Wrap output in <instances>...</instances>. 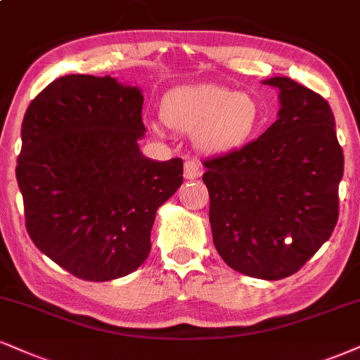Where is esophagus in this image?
<instances>
[{
  "mask_svg": "<svg viewBox=\"0 0 360 360\" xmlns=\"http://www.w3.org/2000/svg\"><path fill=\"white\" fill-rule=\"evenodd\" d=\"M202 175V168L198 167L197 162H193V160H187L184 165V176L187 180H193V179H198V176Z\"/></svg>",
  "mask_w": 360,
  "mask_h": 360,
  "instance_id": "1",
  "label": "esophagus"
}]
</instances>
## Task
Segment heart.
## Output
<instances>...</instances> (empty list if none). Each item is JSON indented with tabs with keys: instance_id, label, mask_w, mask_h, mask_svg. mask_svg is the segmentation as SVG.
<instances>
[{
	"instance_id": "b5f03b06",
	"label": "heart",
	"mask_w": 360,
	"mask_h": 360,
	"mask_svg": "<svg viewBox=\"0 0 360 360\" xmlns=\"http://www.w3.org/2000/svg\"><path fill=\"white\" fill-rule=\"evenodd\" d=\"M162 118L172 130L193 135L202 152L229 153L252 139L262 122V108L250 93L202 83L168 91Z\"/></svg>"
}]
</instances>
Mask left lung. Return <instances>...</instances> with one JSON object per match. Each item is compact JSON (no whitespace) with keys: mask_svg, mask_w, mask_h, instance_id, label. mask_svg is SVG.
Listing matches in <instances>:
<instances>
[{"mask_svg":"<svg viewBox=\"0 0 360 360\" xmlns=\"http://www.w3.org/2000/svg\"><path fill=\"white\" fill-rule=\"evenodd\" d=\"M277 120L242 148L208 158L214 245L229 267L278 281L329 240L339 219L344 153L329 103L294 79L274 77Z\"/></svg>","mask_w":360,"mask_h":360,"instance_id":"1","label":"left lung"}]
</instances>
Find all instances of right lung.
Instances as JSON below:
<instances>
[{
	"label": "right lung",
	"instance_id": "right-lung-1",
	"mask_svg": "<svg viewBox=\"0 0 360 360\" xmlns=\"http://www.w3.org/2000/svg\"><path fill=\"white\" fill-rule=\"evenodd\" d=\"M143 95L112 77L66 75L31 101L16 180L31 240L75 277L105 282L150 254L155 214L184 162L140 152Z\"/></svg>",
	"mask_w": 360,
	"mask_h": 360
}]
</instances>
